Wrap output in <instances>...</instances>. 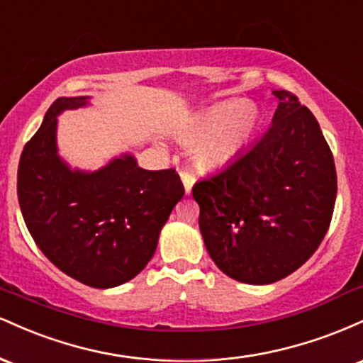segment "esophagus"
Instances as JSON below:
<instances>
[{"label":"esophagus","instance_id":"1","mask_svg":"<svg viewBox=\"0 0 363 363\" xmlns=\"http://www.w3.org/2000/svg\"><path fill=\"white\" fill-rule=\"evenodd\" d=\"M181 181L182 184H184V189H186V194H191V189H193V184H194V177L191 176L187 170H182L181 172Z\"/></svg>","mask_w":363,"mask_h":363}]
</instances>
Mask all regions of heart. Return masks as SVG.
<instances>
[{
    "instance_id": "1",
    "label": "heart",
    "mask_w": 363,
    "mask_h": 363,
    "mask_svg": "<svg viewBox=\"0 0 363 363\" xmlns=\"http://www.w3.org/2000/svg\"><path fill=\"white\" fill-rule=\"evenodd\" d=\"M259 111L244 101H227L191 119L177 138L196 145L193 160L199 169H220L230 164L251 143L259 128Z\"/></svg>"
}]
</instances>
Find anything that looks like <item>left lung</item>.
Listing matches in <instances>:
<instances>
[{
    "mask_svg": "<svg viewBox=\"0 0 363 363\" xmlns=\"http://www.w3.org/2000/svg\"><path fill=\"white\" fill-rule=\"evenodd\" d=\"M272 128L193 187L206 251L227 277L269 285L306 262L331 223L336 169L318 119L286 90Z\"/></svg>",
    "mask_w": 363,
    "mask_h": 363,
    "instance_id": "1",
    "label": "left lung"
}]
</instances>
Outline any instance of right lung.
<instances>
[{"instance_id": "1", "label": "right lung", "mask_w": 363, "mask_h": 363, "mask_svg": "<svg viewBox=\"0 0 363 363\" xmlns=\"http://www.w3.org/2000/svg\"><path fill=\"white\" fill-rule=\"evenodd\" d=\"M89 104L90 97L54 101L20 157L16 193L44 256L80 283L112 289L152 259L184 186L174 169L145 170L131 153L99 170L69 167L57 153V116Z\"/></svg>"}]
</instances>
